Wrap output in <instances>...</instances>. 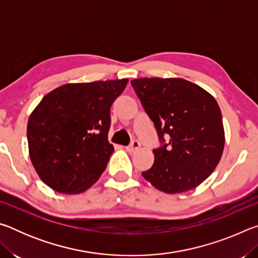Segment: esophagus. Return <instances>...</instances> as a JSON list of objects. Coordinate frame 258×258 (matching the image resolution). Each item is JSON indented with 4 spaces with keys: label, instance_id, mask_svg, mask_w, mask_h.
<instances>
[{
    "label": "esophagus",
    "instance_id": "34e87169",
    "mask_svg": "<svg viewBox=\"0 0 258 258\" xmlns=\"http://www.w3.org/2000/svg\"><path fill=\"white\" fill-rule=\"evenodd\" d=\"M140 142L138 141V140H133L132 142L130 143V145L126 147V150H127L128 152H135L137 150L140 149Z\"/></svg>",
    "mask_w": 258,
    "mask_h": 258
}]
</instances>
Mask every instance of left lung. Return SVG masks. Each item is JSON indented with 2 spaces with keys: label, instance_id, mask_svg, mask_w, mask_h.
Returning a JSON list of instances; mask_svg holds the SVG:
<instances>
[{
  "label": "left lung",
  "instance_id": "8db88e82",
  "mask_svg": "<svg viewBox=\"0 0 258 258\" xmlns=\"http://www.w3.org/2000/svg\"><path fill=\"white\" fill-rule=\"evenodd\" d=\"M131 84L154 121L160 142L152 150L154 165L142 176L166 194L198 186L215 169L224 149L223 120L216 100L182 78H139Z\"/></svg>",
  "mask_w": 258,
  "mask_h": 258
}]
</instances>
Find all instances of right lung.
<instances>
[{
    "label": "right lung",
    "instance_id": "right-lung-1",
    "mask_svg": "<svg viewBox=\"0 0 258 258\" xmlns=\"http://www.w3.org/2000/svg\"><path fill=\"white\" fill-rule=\"evenodd\" d=\"M128 80L76 83L46 94L27 124L29 156L41 180L61 194H80L104 172L110 107Z\"/></svg>",
    "mask_w": 258,
    "mask_h": 258
}]
</instances>
